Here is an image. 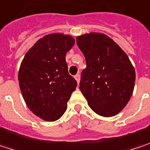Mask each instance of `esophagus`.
I'll list each match as a JSON object with an SVG mask.
<instances>
[{"instance_id": "1", "label": "esophagus", "mask_w": 150, "mask_h": 150, "mask_svg": "<svg viewBox=\"0 0 150 150\" xmlns=\"http://www.w3.org/2000/svg\"><path fill=\"white\" fill-rule=\"evenodd\" d=\"M74 78L76 79V81L78 82V83H79V82H80V75H79V74H77V75L74 76Z\"/></svg>"}]
</instances>
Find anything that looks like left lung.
I'll return each instance as SVG.
<instances>
[{"label": "left lung", "mask_w": 150, "mask_h": 150, "mask_svg": "<svg viewBox=\"0 0 150 150\" xmlns=\"http://www.w3.org/2000/svg\"><path fill=\"white\" fill-rule=\"evenodd\" d=\"M77 44L86 60L79 88L98 115L116 116L131 98L135 70L121 47L107 35L89 33L78 36Z\"/></svg>", "instance_id": "left-lung-1"}]
</instances>
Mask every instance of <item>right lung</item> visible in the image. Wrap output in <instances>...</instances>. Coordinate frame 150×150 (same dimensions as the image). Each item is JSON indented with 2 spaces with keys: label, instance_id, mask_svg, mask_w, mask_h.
<instances>
[{
  "label": "right lung",
  "instance_id": "add662e5",
  "mask_svg": "<svg viewBox=\"0 0 150 150\" xmlns=\"http://www.w3.org/2000/svg\"><path fill=\"white\" fill-rule=\"evenodd\" d=\"M68 34L40 39L24 56L18 71L19 87L27 106L44 121L55 122L67 108L77 81L67 71L66 54L74 45Z\"/></svg>",
  "mask_w": 150,
  "mask_h": 150
}]
</instances>
